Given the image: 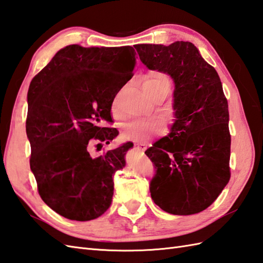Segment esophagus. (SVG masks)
<instances>
[{
	"instance_id": "obj_1",
	"label": "esophagus",
	"mask_w": 263,
	"mask_h": 263,
	"mask_svg": "<svg viewBox=\"0 0 263 263\" xmlns=\"http://www.w3.org/2000/svg\"><path fill=\"white\" fill-rule=\"evenodd\" d=\"M145 149H146V146L144 144H139V143L134 144V150L138 152H144Z\"/></svg>"
}]
</instances>
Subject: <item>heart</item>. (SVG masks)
<instances>
[{"label":"heart","mask_w":263,"mask_h":263,"mask_svg":"<svg viewBox=\"0 0 263 263\" xmlns=\"http://www.w3.org/2000/svg\"><path fill=\"white\" fill-rule=\"evenodd\" d=\"M171 79L162 72H152L144 80L143 89L149 96L157 92H169L171 89ZM117 109V100L113 103V111ZM164 131V125L157 120H133L122 126L121 134L124 140L137 143H145L153 137Z\"/></svg>","instance_id":"b5f03b06"}]
</instances>
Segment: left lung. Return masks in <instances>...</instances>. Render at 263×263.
<instances>
[{
	"instance_id": "obj_1",
	"label": "left lung",
	"mask_w": 263,
	"mask_h": 263,
	"mask_svg": "<svg viewBox=\"0 0 263 263\" xmlns=\"http://www.w3.org/2000/svg\"><path fill=\"white\" fill-rule=\"evenodd\" d=\"M134 48L147 69L174 83L170 133L145 151L156 169L151 198L167 213H199L230 180L229 110L220 78L191 42Z\"/></svg>"
}]
</instances>
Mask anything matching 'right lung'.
Listing matches in <instances>:
<instances>
[{"mask_svg":"<svg viewBox=\"0 0 263 263\" xmlns=\"http://www.w3.org/2000/svg\"><path fill=\"white\" fill-rule=\"evenodd\" d=\"M132 46L83 48L67 45L31 81L26 136L30 166L39 194L62 217L89 221L111 205L113 174L125 166L126 142L99 157L92 143L109 144L119 131L111 106L117 93L133 77Z\"/></svg>","mask_w":263,"mask_h":263,"instance_id":"right-lung-1","label":"right lung"}]
</instances>
